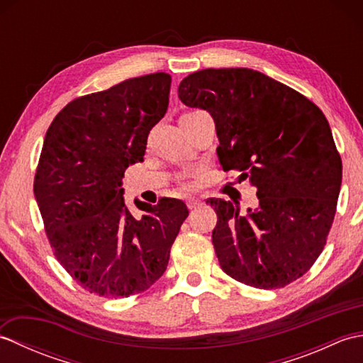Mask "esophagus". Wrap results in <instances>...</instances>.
<instances>
[{
  "instance_id": "34e87169",
  "label": "esophagus",
  "mask_w": 363,
  "mask_h": 363,
  "mask_svg": "<svg viewBox=\"0 0 363 363\" xmlns=\"http://www.w3.org/2000/svg\"><path fill=\"white\" fill-rule=\"evenodd\" d=\"M199 206H201V201H199V199H196V198H189L187 199V207L190 211L196 209V207H199Z\"/></svg>"
}]
</instances>
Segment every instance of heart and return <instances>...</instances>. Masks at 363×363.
<instances>
[{"label": "heart", "mask_w": 363, "mask_h": 363, "mask_svg": "<svg viewBox=\"0 0 363 363\" xmlns=\"http://www.w3.org/2000/svg\"><path fill=\"white\" fill-rule=\"evenodd\" d=\"M194 112H196V111H194ZM187 113H191V112H187Z\"/></svg>", "instance_id": "1"}]
</instances>
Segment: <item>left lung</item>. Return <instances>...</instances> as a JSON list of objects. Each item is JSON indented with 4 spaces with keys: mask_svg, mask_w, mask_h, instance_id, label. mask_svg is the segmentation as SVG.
I'll use <instances>...</instances> for the list:
<instances>
[{
    "mask_svg": "<svg viewBox=\"0 0 363 363\" xmlns=\"http://www.w3.org/2000/svg\"><path fill=\"white\" fill-rule=\"evenodd\" d=\"M181 101L215 121L220 165L257 189L238 213L223 199L212 243L223 272L256 289H281L309 272L325 248L342 186V159L317 104L250 68H206L184 78Z\"/></svg>",
    "mask_w": 363,
    "mask_h": 363,
    "instance_id": "obj_1",
    "label": "left lung"
}]
</instances>
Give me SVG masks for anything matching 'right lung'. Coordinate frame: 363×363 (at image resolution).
<instances>
[{
  "instance_id": "right-lung-1",
  "label": "right lung",
  "mask_w": 363,
  "mask_h": 363,
  "mask_svg": "<svg viewBox=\"0 0 363 363\" xmlns=\"http://www.w3.org/2000/svg\"><path fill=\"white\" fill-rule=\"evenodd\" d=\"M172 76L130 78L68 103L46 130L34 195L54 256L84 290L128 298L164 274L187 218L181 199H123L129 165L143 162L150 130L168 109Z\"/></svg>"
}]
</instances>
